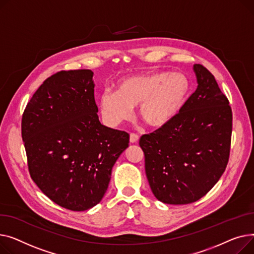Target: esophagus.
I'll use <instances>...</instances> for the list:
<instances>
[{"mask_svg": "<svg viewBox=\"0 0 254 254\" xmlns=\"http://www.w3.org/2000/svg\"><path fill=\"white\" fill-rule=\"evenodd\" d=\"M138 139H139V137H138L137 134H135V133L130 134V142L131 143H136L138 141Z\"/></svg>", "mask_w": 254, "mask_h": 254, "instance_id": "esophagus-1", "label": "esophagus"}]
</instances>
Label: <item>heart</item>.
Listing matches in <instances>:
<instances>
[{
  "mask_svg": "<svg viewBox=\"0 0 254 254\" xmlns=\"http://www.w3.org/2000/svg\"><path fill=\"white\" fill-rule=\"evenodd\" d=\"M190 90L188 77L181 72L155 71L131 76L119 82L115 92L104 91L99 98L100 113L110 126L128 120L132 108H138L143 123L160 128L180 113Z\"/></svg>",
  "mask_w": 254,
  "mask_h": 254,
  "instance_id": "heart-1",
  "label": "heart"
}]
</instances>
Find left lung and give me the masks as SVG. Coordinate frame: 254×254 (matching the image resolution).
Wrapping results in <instances>:
<instances>
[{"instance_id":"left-lung-1","label":"left lung","mask_w":254,"mask_h":254,"mask_svg":"<svg viewBox=\"0 0 254 254\" xmlns=\"http://www.w3.org/2000/svg\"><path fill=\"white\" fill-rule=\"evenodd\" d=\"M198 87L173 120L139 145L145 174L161 202L184 205L209 191L225 172L230 156L233 115L213 74L193 65Z\"/></svg>"}]
</instances>
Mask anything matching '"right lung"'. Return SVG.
Here are the masks:
<instances>
[{
	"label": "right lung",
	"instance_id": "1",
	"mask_svg": "<svg viewBox=\"0 0 254 254\" xmlns=\"http://www.w3.org/2000/svg\"><path fill=\"white\" fill-rule=\"evenodd\" d=\"M93 71L63 70L45 80L22 115L21 136L32 180L57 205L84 211L106 193L129 134L102 125Z\"/></svg>",
	"mask_w": 254,
	"mask_h": 254
}]
</instances>
